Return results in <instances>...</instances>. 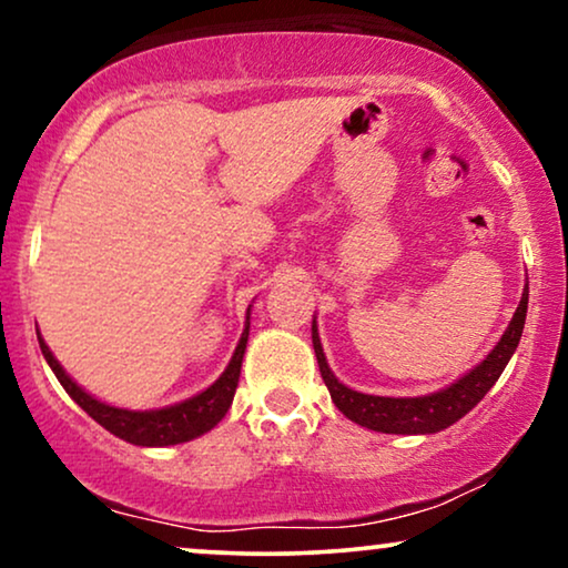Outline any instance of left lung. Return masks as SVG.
I'll use <instances>...</instances> for the list:
<instances>
[{"label": "left lung", "instance_id": "obj_1", "mask_svg": "<svg viewBox=\"0 0 568 568\" xmlns=\"http://www.w3.org/2000/svg\"><path fill=\"white\" fill-rule=\"evenodd\" d=\"M525 315H527V284L523 292V300L511 315L507 331L501 333L499 344L486 354V359L476 364L470 372H465L460 379H455L453 385L442 387L437 393L418 395V398H387V395H369L352 390V387L341 383L328 367V359L323 354L321 333H317V323L313 317V348L317 356V367L325 379L333 403L346 418H352L354 424L367 426L372 432L383 434H437L447 426L468 414L470 408H476L480 398L491 390L496 379L507 367L511 354L517 352L519 338H523L525 328Z\"/></svg>", "mask_w": 568, "mask_h": 568}]
</instances>
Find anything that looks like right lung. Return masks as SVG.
Segmentation results:
<instances>
[{"instance_id": "add662e5", "label": "right lung", "mask_w": 568, "mask_h": 568, "mask_svg": "<svg viewBox=\"0 0 568 568\" xmlns=\"http://www.w3.org/2000/svg\"><path fill=\"white\" fill-rule=\"evenodd\" d=\"M247 333H251V307H247V315H245L243 336H240L235 354H232V359L227 367H224L222 375L216 377L206 390L193 395V398H185L181 403H173V406L152 408V410L119 408V406H111V403L98 400L95 395H90L82 385H77L74 379L67 375V369L61 367L51 348L45 346V341L41 338V331H38V344H41L43 359L49 362V367L53 369V375H57L61 387H64V390L72 395L77 406L88 410V414L95 418L103 429L139 447H168V445H181V442H191L201 437V434L212 432L214 426L222 422L224 414H227V408L232 406V398H235V390H237Z\"/></svg>"}]
</instances>
